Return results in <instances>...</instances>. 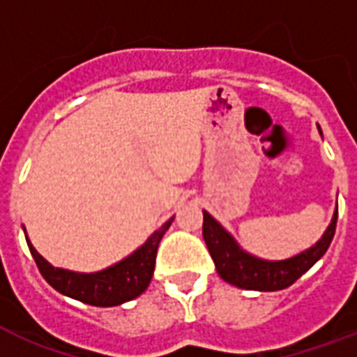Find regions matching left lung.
I'll return each instance as SVG.
<instances>
[{"label": "left lung", "mask_w": 357, "mask_h": 357, "mask_svg": "<svg viewBox=\"0 0 357 357\" xmlns=\"http://www.w3.org/2000/svg\"><path fill=\"white\" fill-rule=\"evenodd\" d=\"M319 133L322 135L321 128H319ZM335 224H337V207L333 211L330 226L313 246L282 261L261 259L248 254L246 250L238 246L231 234L222 228V224L217 222L207 211H204L202 234L209 248V254L215 261L218 276L222 278L224 282L231 283L235 287L246 289V291H282L293 285L302 274H305L326 254L335 234Z\"/></svg>", "instance_id": "obj_1"}]
</instances>
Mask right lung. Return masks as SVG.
<instances>
[{
  "label": "right lung",
  "mask_w": 357,
  "mask_h": 357,
  "mask_svg": "<svg viewBox=\"0 0 357 357\" xmlns=\"http://www.w3.org/2000/svg\"><path fill=\"white\" fill-rule=\"evenodd\" d=\"M172 220L174 217L168 218L167 222L157 231H153L148 241L140 248L135 250L133 254L98 272H74L53 266L36 252L27 234H25V241L38 271L55 291L70 298L79 300L83 304L113 307V305H120L137 298L148 289L153 276V268H155L157 248Z\"/></svg>",
  "instance_id": "right-lung-1"
}]
</instances>
